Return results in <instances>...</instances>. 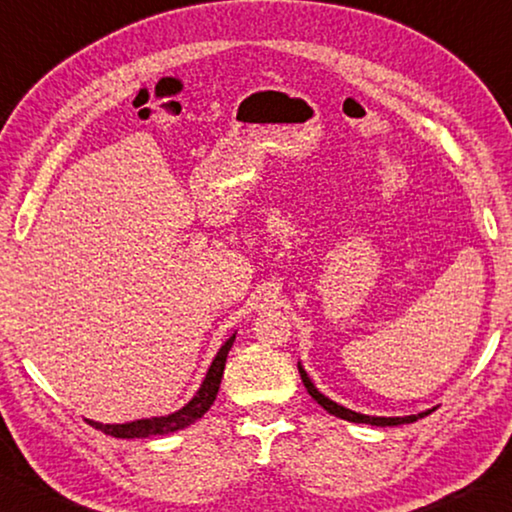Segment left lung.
Listing matches in <instances>:
<instances>
[{
    "label": "left lung",
    "mask_w": 512,
    "mask_h": 512,
    "mask_svg": "<svg viewBox=\"0 0 512 512\" xmlns=\"http://www.w3.org/2000/svg\"><path fill=\"white\" fill-rule=\"evenodd\" d=\"M300 375H302V382H304L306 391H309V396L316 400L318 405L325 407L329 414L338 416V419H345V421H352V423H371V426H403V423H414L421 416V414H412V416H391V419H384V416H366V414L345 410V407L336 405L334 400L322 396V393L316 387H313V382L309 380V375H306L302 366H300ZM426 414H430V412H426Z\"/></svg>",
    "instance_id": "obj_1"
}]
</instances>
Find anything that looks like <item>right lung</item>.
Masks as SVG:
<instances>
[{"label":"right lung","instance_id":"obj_1","mask_svg":"<svg viewBox=\"0 0 512 512\" xmlns=\"http://www.w3.org/2000/svg\"><path fill=\"white\" fill-rule=\"evenodd\" d=\"M233 341H235V336H231L229 341L222 345V350L217 352L215 361H212V366L208 368V375H206V380H203L201 389L196 391V396L183 407V410H178L169 416H155V419H141V421H132V423H112V426H109V423H96V421H89V423L96 430L105 432V435L123 437V439L167 435V432H176V430L187 428L196 419H201V416L210 410V405L215 403L219 382H222V375H224L226 357H229Z\"/></svg>","mask_w":512,"mask_h":512}]
</instances>
